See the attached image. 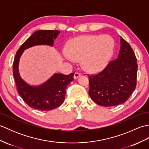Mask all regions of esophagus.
Segmentation results:
<instances>
[{
    "mask_svg": "<svg viewBox=\"0 0 149 149\" xmlns=\"http://www.w3.org/2000/svg\"><path fill=\"white\" fill-rule=\"evenodd\" d=\"M80 75H81L80 73H79V72H75L74 74V79H77L78 77H79Z\"/></svg>",
    "mask_w": 149,
    "mask_h": 149,
    "instance_id": "esophagus-1",
    "label": "esophagus"
}]
</instances>
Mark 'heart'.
Instances as JSON below:
<instances>
[{
    "instance_id": "obj_1",
    "label": "heart",
    "mask_w": 149,
    "mask_h": 149,
    "mask_svg": "<svg viewBox=\"0 0 149 149\" xmlns=\"http://www.w3.org/2000/svg\"><path fill=\"white\" fill-rule=\"evenodd\" d=\"M113 47V40L109 36H85L73 40L68 53L73 59L81 60L86 70L97 72L106 65Z\"/></svg>"
}]
</instances>
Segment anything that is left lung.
I'll use <instances>...</instances> for the list:
<instances>
[{
    "instance_id": "left-lung-1",
    "label": "left lung",
    "mask_w": 149,
    "mask_h": 149,
    "mask_svg": "<svg viewBox=\"0 0 149 149\" xmlns=\"http://www.w3.org/2000/svg\"><path fill=\"white\" fill-rule=\"evenodd\" d=\"M120 49L117 58L102 71L87 74L89 95L98 105L111 107L126 102L136 86L138 64L131 45L120 38Z\"/></svg>"
}]
</instances>
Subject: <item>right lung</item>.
I'll return each mask as SVG.
<instances>
[{
    "instance_id": "1",
    "label": "right lung",
    "mask_w": 149,
    "mask_h": 149,
    "mask_svg": "<svg viewBox=\"0 0 149 149\" xmlns=\"http://www.w3.org/2000/svg\"><path fill=\"white\" fill-rule=\"evenodd\" d=\"M60 31L58 30H40L34 33L20 46L16 54L13 74L18 94L28 106L40 111H49L56 108L63 103L66 89L74 80V73L69 75L55 74L45 83L38 87H33L22 79L18 73V62L25 49L37 45H53Z\"/></svg>"
}]
</instances>
